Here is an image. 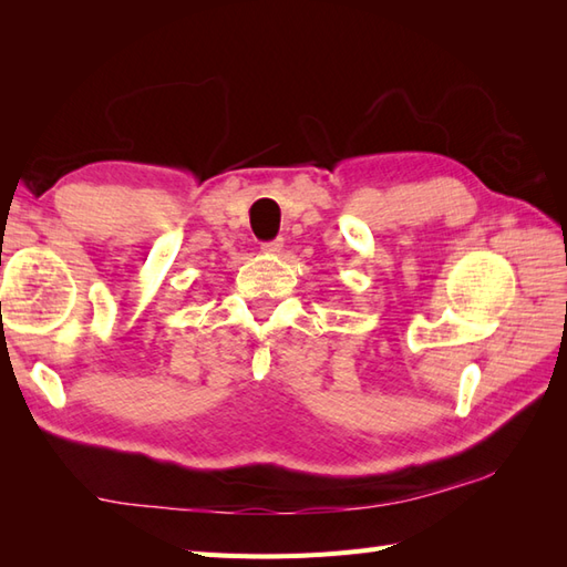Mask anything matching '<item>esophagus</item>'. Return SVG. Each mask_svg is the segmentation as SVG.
<instances>
[{
    "label": "esophagus",
    "instance_id": "1",
    "mask_svg": "<svg viewBox=\"0 0 567 567\" xmlns=\"http://www.w3.org/2000/svg\"><path fill=\"white\" fill-rule=\"evenodd\" d=\"M282 238H275V240H268V244H262L260 250L265 252V256H277V252L282 250Z\"/></svg>",
    "mask_w": 567,
    "mask_h": 567
}]
</instances>
